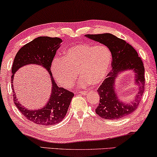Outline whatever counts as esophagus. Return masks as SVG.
I'll list each match as a JSON object with an SVG mask.
<instances>
[{
  "label": "esophagus",
  "instance_id": "1",
  "mask_svg": "<svg viewBox=\"0 0 157 157\" xmlns=\"http://www.w3.org/2000/svg\"><path fill=\"white\" fill-rule=\"evenodd\" d=\"M87 91H85V92H79V94H82V95H86V94H87Z\"/></svg>",
  "mask_w": 157,
  "mask_h": 157
}]
</instances>
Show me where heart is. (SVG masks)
Returning a JSON list of instances; mask_svg holds the SVG:
<instances>
[{
    "label": "heart",
    "instance_id": "obj_1",
    "mask_svg": "<svg viewBox=\"0 0 157 157\" xmlns=\"http://www.w3.org/2000/svg\"><path fill=\"white\" fill-rule=\"evenodd\" d=\"M112 61V54L106 46L80 44L65 51L62 58L53 60L51 71L53 78L63 88H70L82 76L79 86L97 85L106 78Z\"/></svg>",
    "mask_w": 157,
    "mask_h": 157
}]
</instances>
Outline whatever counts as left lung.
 Segmentation results:
<instances>
[{
    "label": "left lung",
    "instance_id": "1",
    "mask_svg": "<svg viewBox=\"0 0 157 157\" xmlns=\"http://www.w3.org/2000/svg\"><path fill=\"white\" fill-rule=\"evenodd\" d=\"M85 36L107 46L112 54V70L97 90L100 101L96 113L107 120H117L130 115L137 108L144 91V67L142 59L132 46L112 34H86ZM128 71L134 72L135 84L138 86L137 94L130 102L122 101L116 90L119 75Z\"/></svg>",
    "mask_w": 157,
    "mask_h": 157
}]
</instances>
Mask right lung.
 Masks as SVG:
<instances>
[{
    "instance_id": "add662e5",
    "label": "right lung",
    "mask_w": 157,
    "mask_h": 157,
    "mask_svg": "<svg viewBox=\"0 0 157 157\" xmlns=\"http://www.w3.org/2000/svg\"><path fill=\"white\" fill-rule=\"evenodd\" d=\"M61 39L48 36H39L25 44L16 54L12 67L11 83L15 104L22 115L28 120L39 125H56L65 118L74 94L58 86L51 75V63L60 48ZM27 64H36L47 70L50 75L51 95L46 104L40 109L25 108L18 101L13 86V75L21 67Z\"/></svg>"
}]
</instances>
